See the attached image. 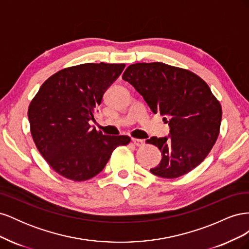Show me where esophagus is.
Returning a JSON list of instances; mask_svg holds the SVG:
<instances>
[{
  "label": "esophagus",
  "instance_id": "1",
  "mask_svg": "<svg viewBox=\"0 0 249 249\" xmlns=\"http://www.w3.org/2000/svg\"><path fill=\"white\" fill-rule=\"evenodd\" d=\"M132 143L136 146H140V145L143 144V143H144V141L141 140V139H137V138H132Z\"/></svg>",
  "mask_w": 249,
  "mask_h": 249
}]
</instances>
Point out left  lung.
<instances>
[{"mask_svg": "<svg viewBox=\"0 0 249 249\" xmlns=\"http://www.w3.org/2000/svg\"><path fill=\"white\" fill-rule=\"evenodd\" d=\"M123 79L169 125L168 136L146 140L162 153L150 172L176 178L198 166L215 144L222 117L220 103L207 83L189 71L161 62L132 64Z\"/></svg>", "mask_w": 249, "mask_h": 249, "instance_id": "8db88e82", "label": "left lung"}]
</instances>
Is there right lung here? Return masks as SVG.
Segmentation results:
<instances>
[{
  "label": "right lung",
  "mask_w": 249,
  "mask_h": 249,
  "mask_svg": "<svg viewBox=\"0 0 249 249\" xmlns=\"http://www.w3.org/2000/svg\"><path fill=\"white\" fill-rule=\"evenodd\" d=\"M124 64L85 63L53 74L39 88L28 110L36 147L60 176L86 180L104 169L112 152L131 141L108 136L89 124L104 93Z\"/></svg>",
  "instance_id": "add662e5"
}]
</instances>
